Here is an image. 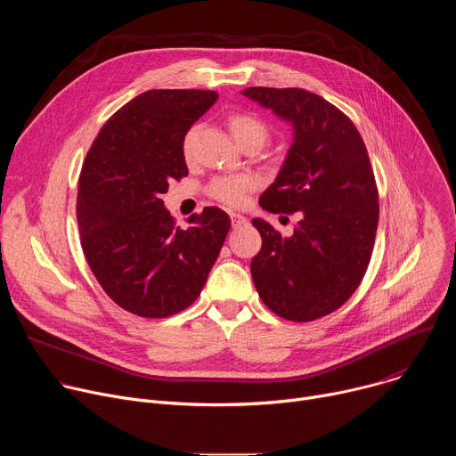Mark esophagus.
<instances>
[{"label":"esophagus","instance_id":"esophagus-1","mask_svg":"<svg viewBox=\"0 0 456 456\" xmlns=\"http://www.w3.org/2000/svg\"><path fill=\"white\" fill-rule=\"evenodd\" d=\"M245 224H247V218H245V216H241V215H238V213H231V225H232L234 229H238V227L245 225Z\"/></svg>","mask_w":456,"mask_h":456}]
</instances>
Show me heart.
<instances>
[{"instance_id":"heart-1","label":"heart","mask_w":456,"mask_h":456,"mask_svg":"<svg viewBox=\"0 0 456 456\" xmlns=\"http://www.w3.org/2000/svg\"><path fill=\"white\" fill-rule=\"evenodd\" d=\"M231 134L234 141L243 148L247 144H259L264 146L269 137V127L267 124L250 113H232L227 120ZM194 135H197V129L191 127L182 141V155L185 160L192 159L194 153ZM257 187L256 176L248 173L240 175H225L215 178L208 185V194L211 199L218 200L224 206L229 208H241L247 204L250 192Z\"/></svg>"}]
</instances>
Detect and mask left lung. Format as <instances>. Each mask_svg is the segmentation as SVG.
<instances>
[{"label": "left lung", "mask_w": 456, "mask_h": 456, "mask_svg": "<svg viewBox=\"0 0 456 456\" xmlns=\"http://www.w3.org/2000/svg\"><path fill=\"white\" fill-rule=\"evenodd\" d=\"M241 94L294 127L285 164L259 206L301 216L290 238L252 220L262 234L250 262L254 287L283 319L329 315L357 290L373 250L379 191L364 141L339 108L312 92L254 86Z\"/></svg>", "instance_id": "1"}]
</instances>
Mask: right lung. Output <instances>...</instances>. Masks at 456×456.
I'll return each mask as SVG.
<instances>
[{
  "label": "right lung",
  "mask_w": 456,
  "mask_h": 456,
  "mask_svg": "<svg viewBox=\"0 0 456 456\" xmlns=\"http://www.w3.org/2000/svg\"><path fill=\"white\" fill-rule=\"evenodd\" d=\"M218 95L150 90L101 127L79 175L77 224L86 262L124 310L159 319L194 303L206 285L231 218L206 208L182 229L164 208L171 180L187 176L182 141Z\"/></svg>",
  "instance_id": "right-lung-1"
}]
</instances>
